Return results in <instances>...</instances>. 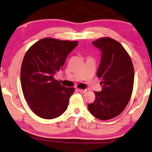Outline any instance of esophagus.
<instances>
[{"label": "esophagus", "mask_w": 152, "mask_h": 152, "mask_svg": "<svg viewBox=\"0 0 152 152\" xmlns=\"http://www.w3.org/2000/svg\"><path fill=\"white\" fill-rule=\"evenodd\" d=\"M77 91H79L80 93H82V94H84V93H86L87 91L86 89H79V88H77Z\"/></svg>", "instance_id": "34e87169"}]
</instances>
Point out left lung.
Listing matches in <instances>:
<instances>
[{
    "instance_id": "left-lung-1",
    "label": "left lung",
    "mask_w": 152,
    "mask_h": 152,
    "mask_svg": "<svg viewBox=\"0 0 152 152\" xmlns=\"http://www.w3.org/2000/svg\"><path fill=\"white\" fill-rule=\"evenodd\" d=\"M93 45L102 53L97 76L101 79L103 89L95 92L96 100L88 107L96 118L107 120L119 115L128 104L134 85V66L128 53L116 40L101 37Z\"/></svg>"
}]
</instances>
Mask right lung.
Listing matches in <instances>:
<instances>
[{
  "label": "right lung",
  "instance_id": "1",
  "mask_svg": "<svg viewBox=\"0 0 152 152\" xmlns=\"http://www.w3.org/2000/svg\"><path fill=\"white\" fill-rule=\"evenodd\" d=\"M78 42L44 38L25 53L20 70L23 93L37 116L54 119L64 113L74 88H66L54 78Z\"/></svg>",
  "mask_w": 152,
  "mask_h": 152
}]
</instances>
